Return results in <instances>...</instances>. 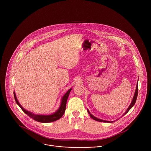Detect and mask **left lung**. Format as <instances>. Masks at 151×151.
Returning <instances> with one entry per match:
<instances>
[{"label":"left lung","instance_id":"left-lung-1","mask_svg":"<svg viewBox=\"0 0 151 151\" xmlns=\"http://www.w3.org/2000/svg\"><path fill=\"white\" fill-rule=\"evenodd\" d=\"M138 83H137V87H136V89H135V93H134V98H133V99H132V102H131V103L129 107L127 109V111L125 112L124 114H126V113L129 111V110L131 109V108L135 105V102H136V100H137V96H138ZM88 110V113L89 114L91 117H92L93 120H96V121L100 122H107V123H111V122H110V121H105V120H103L98 119V118L95 117V116H93L92 114H91L89 113V111L88 110Z\"/></svg>","mask_w":151,"mask_h":151}]
</instances>
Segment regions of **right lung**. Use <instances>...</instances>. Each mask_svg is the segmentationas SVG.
Wrapping results in <instances>:
<instances>
[{
	"mask_svg": "<svg viewBox=\"0 0 151 151\" xmlns=\"http://www.w3.org/2000/svg\"><path fill=\"white\" fill-rule=\"evenodd\" d=\"M71 89H70L65 94V95L63 96L62 98V102H61V105L59 109L53 114H50V115H40V114H34L33 113H31V112L27 111L26 110H25L24 108L22 107L21 105L20 104V103L19 102L16 96V93L14 92V99L15 101L16 102V103L17 104V105L20 107V108L22 110V111L27 114L28 116H29L30 117L32 118V119L35 120V121L41 122V123H50V122H55L56 120H59V119H60L63 115L64 114L65 112V110L66 108V103H67V98L68 97V95L70 94V92L71 91Z\"/></svg>",
	"mask_w": 151,
	"mask_h": 151,
	"instance_id": "right-lung-1",
	"label": "right lung"
}]
</instances>
